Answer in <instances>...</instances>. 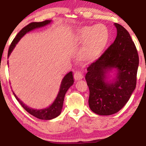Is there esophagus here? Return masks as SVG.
I'll return each mask as SVG.
<instances>
[{
	"label": "esophagus",
	"mask_w": 146,
	"mask_h": 146,
	"mask_svg": "<svg viewBox=\"0 0 146 146\" xmlns=\"http://www.w3.org/2000/svg\"><path fill=\"white\" fill-rule=\"evenodd\" d=\"M82 78H83V74L80 71H77L74 74V79H75L76 81L82 79Z\"/></svg>",
	"instance_id": "obj_1"
}]
</instances>
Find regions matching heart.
Instances as JSON below:
<instances>
[{
	"instance_id": "heart-1",
	"label": "heart",
	"mask_w": 146,
	"mask_h": 146,
	"mask_svg": "<svg viewBox=\"0 0 146 146\" xmlns=\"http://www.w3.org/2000/svg\"><path fill=\"white\" fill-rule=\"evenodd\" d=\"M108 40L109 32L102 24L87 26L81 28L76 35L77 43L85 42L80 53L81 59L85 61L95 60L105 49Z\"/></svg>"
}]
</instances>
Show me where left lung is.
Here are the masks:
<instances>
[{"label":"left lung","mask_w":146,"mask_h":146,"mask_svg":"<svg viewBox=\"0 0 146 146\" xmlns=\"http://www.w3.org/2000/svg\"><path fill=\"white\" fill-rule=\"evenodd\" d=\"M117 36L114 42L96 61L88 67L85 79L89 89V104L94 113L108 116L122 109L136 86L139 57L128 32L114 23ZM116 68L113 82L106 81V74Z\"/></svg>","instance_id":"obj_1"}]
</instances>
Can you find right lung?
Returning a JSON list of instances; mask_svg holds the SVG:
<instances>
[{"label":"right lung","mask_w":146,"mask_h":146,"mask_svg":"<svg viewBox=\"0 0 146 146\" xmlns=\"http://www.w3.org/2000/svg\"><path fill=\"white\" fill-rule=\"evenodd\" d=\"M50 22L51 20H49L40 22H32V23L28 24L27 26L22 28V29L18 33V34L16 35L15 37V38L14 39L12 42L11 43V46H10L9 49V52H8V57H9V55H11V52H12V50H13V49L15 48L17 43L19 42L20 39H21L26 33L32 31V30L36 29V28H41L43 27V26L48 25V24H50ZM73 83L74 80L73 77V73L71 71H70V72L67 73V75L65 76L64 78H63L62 80V81H61L59 91L56 98H55V100H54V102H53L52 105H50L48 108H44V109H33L32 108L28 107V106H26L25 104H24L23 102L17 97V96L16 95L14 92L13 94L18 101L20 102V104H21V106L28 112V113L32 114V116H35L36 118L41 119V120H51V119L56 118L57 116H58L59 115L61 114V109H62L63 104V100H64L65 94L67 93L69 88L73 85Z\"/></svg>","instance_id":"obj_1"}]
</instances>
